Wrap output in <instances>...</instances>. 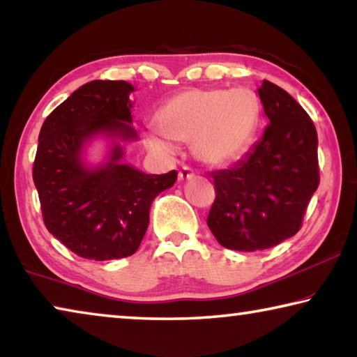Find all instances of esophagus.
Masks as SVG:
<instances>
[{"instance_id": "1", "label": "esophagus", "mask_w": 357, "mask_h": 357, "mask_svg": "<svg viewBox=\"0 0 357 357\" xmlns=\"http://www.w3.org/2000/svg\"><path fill=\"white\" fill-rule=\"evenodd\" d=\"M178 178H179V181H187V179H190V178H193V172L190 170L189 167H183V168H181L179 174H178Z\"/></svg>"}]
</instances>
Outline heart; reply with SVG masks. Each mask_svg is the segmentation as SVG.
Masks as SVG:
<instances>
[{
    "mask_svg": "<svg viewBox=\"0 0 357 357\" xmlns=\"http://www.w3.org/2000/svg\"><path fill=\"white\" fill-rule=\"evenodd\" d=\"M259 123L261 102L250 88H192L173 96L159 108L155 114L159 134L146 132L144 143L160 155L176 153L168 140L192 143L193 155L200 164L223 168L245 154Z\"/></svg>",
    "mask_w": 357,
    "mask_h": 357,
    "instance_id": "heart-1",
    "label": "heart"
}]
</instances>
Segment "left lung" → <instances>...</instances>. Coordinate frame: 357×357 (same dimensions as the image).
<instances>
[{
    "label": "left lung",
    "instance_id": "obj_1",
    "mask_svg": "<svg viewBox=\"0 0 357 357\" xmlns=\"http://www.w3.org/2000/svg\"><path fill=\"white\" fill-rule=\"evenodd\" d=\"M258 96L269 119L263 138L236 165L213 173L208 227L220 245L239 252L294 236L319 183L318 135L309 114L268 80Z\"/></svg>",
    "mask_w": 357,
    "mask_h": 357
}]
</instances>
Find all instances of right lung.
I'll return each instance as SVG.
<instances>
[{
	"label": "right lung",
	"instance_id": "1",
	"mask_svg": "<svg viewBox=\"0 0 357 357\" xmlns=\"http://www.w3.org/2000/svg\"><path fill=\"white\" fill-rule=\"evenodd\" d=\"M134 84L93 80L48 114L33 167L48 231L78 257L105 261L130 257L148 229L149 209L178 173L148 174L126 164L123 144L138 140L129 99ZM106 143L99 162L94 141Z\"/></svg>",
	"mask_w": 357,
	"mask_h": 357
}]
</instances>
